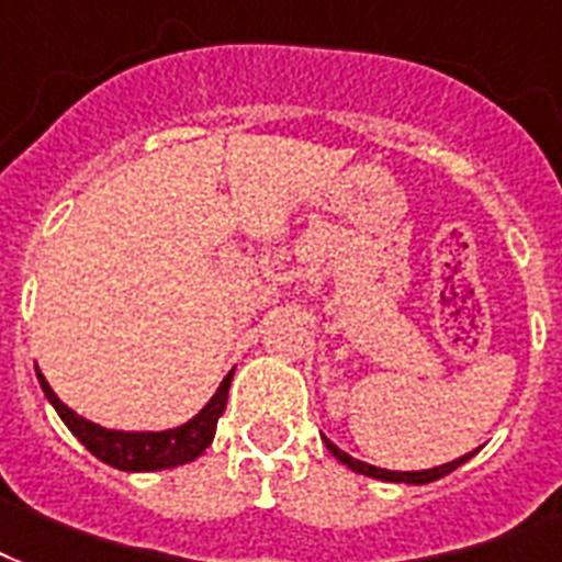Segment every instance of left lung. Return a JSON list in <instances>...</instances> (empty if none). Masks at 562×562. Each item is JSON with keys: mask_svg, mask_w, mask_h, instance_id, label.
<instances>
[{"mask_svg": "<svg viewBox=\"0 0 562 562\" xmlns=\"http://www.w3.org/2000/svg\"><path fill=\"white\" fill-rule=\"evenodd\" d=\"M322 442L328 446V451L334 458L340 460L342 467H349L351 472H358V475H367V477H378V481H393V484H430V481H439V477H446L448 472H454L458 467H463L475 451H469L463 458L451 460V463H442V467H434V469H422V472H393V469H378V467H369L363 460H355L351 454H346L342 448H337L330 442L328 437H322Z\"/></svg>", "mask_w": 562, "mask_h": 562, "instance_id": "obj_1", "label": "left lung"}]
</instances>
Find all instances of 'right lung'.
I'll use <instances>...</instances> for the list:
<instances>
[{
  "instance_id": "1",
  "label": "right lung",
  "mask_w": 562,
  "mask_h": 562,
  "mask_svg": "<svg viewBox=\"0 0 562 562\" xmlns=\"http://www.w3.org/2000/svg\"><path fill=\"white\" fill-rule=\"evenodd\" d=\"M232 378L234 369L222 378L220 390L213 393L211 402L204 404L193 419L184 422V425H178V428L111 430L102 428V425H95V422L85 419V416H78L72 407H67V404L60 402L58 395H55V390L49 386V381H46L41 369H37V381H41L43 393H46L52 407L58 411L64 425L72 430V437H76L93 458H99L102 463H108V467L123 469V472H158V469L184 467V463L199 458L204 448L213 442L216 422H220L222 411H225V402H228Z\"/></svg>"
}]
</instances>
